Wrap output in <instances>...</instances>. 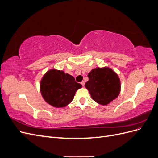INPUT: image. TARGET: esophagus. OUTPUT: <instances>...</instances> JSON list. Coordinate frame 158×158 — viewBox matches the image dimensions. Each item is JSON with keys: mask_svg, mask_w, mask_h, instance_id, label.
I'll use <instances>...</instances> for the list:
<instances>
[{"mask_svg": "<svg viewBox=\"0 0 158 158\" xmlns=\"http://www.w3.org/2000/svg\"><path fill=\"white\" fill-rule=\"evenodd\" d=\"M81 84H82V86H84V84H85V82H84V81H82V82H81Z\"/></svg>", "mask_w": 158, "mask_h": 158, "instance_id": "esophagus-1", "label": "esophagus"}]
</instances>
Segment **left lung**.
<instances>
[{"mask_svg":"<svg viewBox=\"0 0 158 158\" xmlns=\"http://www.w3.org/2000/svg\"><path fill=\"white\" fill-rule=\"evenodd\" d=\"M89 80L85 84L95 102L107 105L117 98L121 90L118 76L109 68L93 69L88 75Z\"/></svg>","mask_w":158,"mask_h":158,"instance_id":"left-lung-1","label":"left lung"}]
</instances>
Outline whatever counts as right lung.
<instances>
[{"label": "right lung", "instance_id": "obj_1", "mask_svg": "<svg viewBox=\"0 0 158 158\" xmlns=\"http://www.w3.org/2000/svg\"><path fill=\"white\" fill-rule=\"evenodd\" d=\"M80 88L82 85L76 82L73 76L55 69L47 72L40 84L43 98L56 107L67 106L73 101L76 90Z\"/></svg>", "mask_w": 158, "mask_h": 158}]
</instances>
